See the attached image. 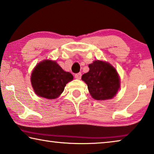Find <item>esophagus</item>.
I'll list each match as a JSON object with an SVG mask.
<instances>
[{"instance_id": "esophagus-1", "label": "esophagus", "mask_w": 154, "mask_h": 154, "mask_svg": "<svg viewBox=\"0 0 154 154\" xmlns=\"http://www.w3.org/2000/svg\"><path fill=\"white\" fill-rule=\"evenodd\" d=\"M75 77L77 79H81V77H82V73L79 72V73H77V74H75Z\"/></svg>"}]
</instances>
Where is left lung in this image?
Returning <instances> with one entry per match:
<instances>
[{
	"label": "left lung",
	"mask_w": 154,
	"mask_h": 154,
	"mask_svg": "<svg viewBox=\"0 0 154 154\" xmlns=\"http://www.w3.org/2000/svg\"><path fill=\"white\" fill-rule=\"evenodd\" d=\"M88 72L82 79L88 85L90 94L97 100L113 98L120 87V81L115 68L108 63L94 61L89 64Z\"/></svg>",
	"instance_id": "1"
}]
</instances>
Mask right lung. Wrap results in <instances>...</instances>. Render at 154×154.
<instances>
[{
  "label": "right lung",
  "instance_id": "1",
  "mask_svg": "<svg viewBox=\"0 0 154 154\" xmlns=\"http://www.w3.org/2000/svg\"><path fill=\"white\" fill-rule=\"evenodd\" d=\"M72 79L71 73L65 72L56 62L45 60L36 66L31 82L38 96L55 99L62 93L66 85Z\"/></svg>",
  "mask_w": 154,
  "mask_h": 154
}]
</instances>
